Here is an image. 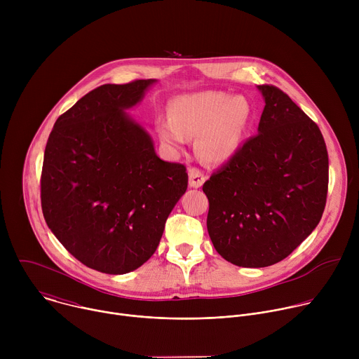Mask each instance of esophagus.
<instances>
[{"instance_id":"obj_1","label":"esophagus","mask_w":359,"mask_h":359,"mask_svg":"<svg viewBox=\"0 0 359 359\" xmlns=\"http://www.w3.org/2000/svg\"><path fill=\"white\" fill-rule=\"evenodd\" d=\"M204 180H206V177H204V175L201 173V170L196 169V168H191L189 169V186L193 187V189H197V187H201Z\"/></svg>"}]
</instances>
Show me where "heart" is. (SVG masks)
<instances>
[{
  "label": "heart",
  "mask_w": 359,
  "mask_h": 359,
  "mask_svg": "<svg viewBox=\"0 0 359 359\" xmlns=\"http://www.w3.org/2000/svg\"><path fill=\"white\" fill-rule=\"evenodd\" d=\"M252 109L244 96L206 90L176 96L169 104V118L156 121L163 143L182 149L196 139V153L208 163L224 165L241 147Z\"/></svg>",
  "instance_id": "heart-1"
}]
</instances>
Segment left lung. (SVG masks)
Returning a JSON list of instances; mask_svg holds the SVG:
<instances>
[{
	"instance_id": "obj_1",
	"label": "left lung",
	"mask_w": 359,
	"mask_h": 359,
	"mask_svg": "<svg viewBox=\"0 0 359 359\" xmlns=\"http://www.w3.org/2000/svg\"><path fill=\"white\" fill-rule=\"evenodd\" d=\"M257 135L203 184L216 251L238 267L273 266L320 223L328 190V153L320 128L291 97L259 85Z\"/></svg>"
}]
</instances>
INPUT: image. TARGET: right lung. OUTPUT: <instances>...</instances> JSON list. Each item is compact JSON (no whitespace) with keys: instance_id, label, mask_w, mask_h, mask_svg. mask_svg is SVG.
I'll return each mask as SVG.
<instances>
[{"instance_id":"right-lung-1","label":"right lung","mask_w":359,"mask_h":359,"mask_svg":"<svg viewBox=\"0 0 359 359\" xmlns=\"http://www.w3.org/2000/svg\"><path fill=\"white\" fill-rule=\"evenodd\" d=\"M153 83L90 90L57 119L46 142L45 222L75 259L100 273L126 274L146 263L187 189L186 168L162 161L126 112Z\"/></svg>"}]
</instances>
